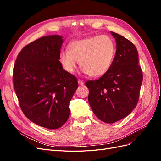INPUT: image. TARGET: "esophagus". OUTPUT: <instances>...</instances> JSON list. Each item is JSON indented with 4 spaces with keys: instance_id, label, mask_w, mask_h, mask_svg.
Returning a JSON list of instances; mask_svg holds the SVG:
<instances>
[{
    "instance_id": "1",
    "label": "esophagus",
    "mask_w": 161,
    "mask_h": 161,
    "mask_svg": "<svg viewBox=\"0 0 161 161\" xmlns=\"http://www.w3.org/2000/svg\"><path fill=\"white\" fill-rule=\"evenodd\" d=\"M78 82H79V85H84V84H85L84 81L82 80H80V79L78 80Z\"/></svg>"
}]
</instances>
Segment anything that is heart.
I'll return each instance as SVG.
<instances>
[{"label": "heart", "instance_id": "obj_1", "mask_svg": "<svg viewBox=\"0 0 161 161\" xmlns=\"http://www.w3.org/2000/svg\"><path fill=\"white\" fill-rule=\"evenodd\" d=\"M115 52V43L110 36H92L72 41L69 51L60 52V62L64 70L72 73L80 61L82 71L91 76L98 77L109 70Z\"/></svg>", "mask_w": 161, "mask_h": 161}]
</instances>
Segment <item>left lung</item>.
<instances>
[{"instance_id": "obj_1", "label": "left lung", "mask_w": 161, "mask_h": 161, "mask_svg": "<svg viewBox=\"0 0 161 161\" xmlns=\"http://www.w3.org/2000/svg\"><path fill=\"white\" fill-rule=\"evenodd\" d=\"M111 33L115 39L117 50L110 69L99 79L85 83L92 111L108 124L123 119L134 110L143 79L135 46L119 34Z\"/></svg>"}]
</instances>
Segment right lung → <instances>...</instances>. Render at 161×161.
I'll list each match as a JSON object with an SVG mask.
<instances>
[{"label":"right lung","instance_id":"1","mask_svg":"<svg viewBox=\"0 0 161 161\" xmlns=\"http://www.w3.org/2000/svg\"><path fill=\"white\" fill-rule=\"evenodd\" d=\"M62 36H44L19 52L13 80L20 108L27 118L47 129L64 125L70 101L78 88L75 76L63 69L60 60Z\"/></svg>","mask_w":161,"mask_h":161}]
</instances>
